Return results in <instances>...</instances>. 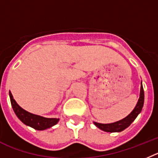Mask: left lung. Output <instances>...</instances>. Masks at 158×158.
<instances>
[{
    "label": "left lung",
    "mask_w": 158,
    "mask_h": 158,
    "mask_svg": "<svg viewBox=\"0 0 158 158\" xmlns=\"http://www.w3.org/2000/svg\"><path fill=\"white\" fill-rule=\"evenodd\" d=\"M144 104V90H143V86L141 82V88H140V94H139V98L138 100L135 107L131 111V113L127 115L126 117L118 121L111 123H100L94 122V125L97 127H98L101 130L106 132H120L128 127L131 123L135 120L138 115L141 113L142 109L143 107Z\"/></svg>",
    "instance_id": "8db88e82"
}]
</instances>
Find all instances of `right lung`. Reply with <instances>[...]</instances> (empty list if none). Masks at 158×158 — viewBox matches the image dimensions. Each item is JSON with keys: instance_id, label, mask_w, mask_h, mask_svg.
<instances>
[{"instance_id": "obj_1", "label": "right lung", "mask_w": 158, "mask_h": 158, "mask_svg": "<svg viewBox=\"0 0 158 158\" xmlns=\"http://www.w3.org/2000/svg\"><path fill=\"white\" fill-rule=\"evenodd\" d=\"M9 97L14 113L20 120V121H22L27 126H29L35 130L43 131L50 128L52 126L56 125L59 121V118H46L29 113L17 104L15 99L13 98L11 91H9Z\"/></svg>"}]
</instances>
